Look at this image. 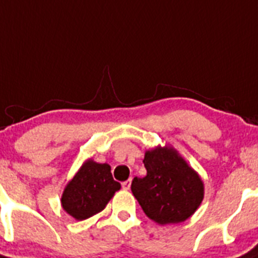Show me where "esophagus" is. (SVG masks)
Returning <instances> with one entry per match:
<instances>
[{"label":"esophagus","mask_w":258,"mask_h":258,"mask_svg":"<svg viewBox=\"0 0 258 258\" xmlns=\"http://www.w3.org/2000/svg\"><path fill=\"white\" fill-rule=\"evenodd\" d=\"M130 187H131V180H124V182H122V188L123 189H130Z\"/></svg>","instance_id":"obj_1"}]
</instances>
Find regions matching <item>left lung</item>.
I'll return each instance as SVG.
<instances>
[{
  "instance_id": "obj_1",
  "label": "left lung",
  "mask_w": 258,
  "mask_h": 258,
  "mask_svg": "<svg viewBox=\"0 0 258 258\" xmlns=\"http://www.w3.org/2000/svg\"><path fill=\"white\" fill-rule=\"evenodd\" d=\"M146 175L135 177L131 191L144 213L159 224L188 219L204 199V184L177 151L156 148L144 158Z\"/></svg>"
}]
</instances>
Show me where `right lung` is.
Segmentation results:
<instances>
[{"mask_svg": "<svg viewBox=\"0 0 258 258\" xmlns=\"http://www.w3.org/2000/svg\"><path fill=\"white\" fill-rule=\"evenodd\" d=\"M119 188L109 165L88 160L64 188L62 206L76 220H85L100 213Z\"/></svg>", "mask_w": 258, "mask_h": 258, "instance_id": "obj_1", "label": "right lung"}]
</instances>
